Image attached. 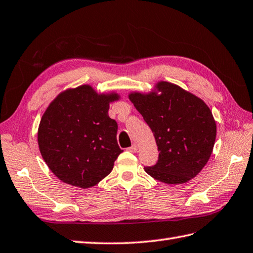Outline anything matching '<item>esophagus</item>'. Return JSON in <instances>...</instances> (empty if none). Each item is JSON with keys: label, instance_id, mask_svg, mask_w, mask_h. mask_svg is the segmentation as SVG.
Segmentation results:
<instances>
[{"label": "esophagus", "instance_id": "esophagus-1", "mask_svg": "<svg viewBox=\"0 0 253 253\" xmlns=\"http://www.w3.org/2000/svg\"><path fill=\"white\" fill-rule=\"evenodd\" d=\"M128 151H131V153H135V151H137V146L135 144H133L131 147L127 148Z\"/></svg>", "mask_w": 253, "mask_h": 253}]
</instances>
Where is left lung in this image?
<instances>
[{
  "label": "left lung",
  "instance_id": "8db88e82",
  "mask_svg": "<svg viewBox=\"0 0 253 253\" xmlns=\"http://www.w3.org/2000/svg\"><path fill=\"white\" fill-rule=\"evenodd\" d=\"M157 89L160 94L128 96L158 146V161L144 170L167 184L186 183L210 158L216 136L215 121L204 100L175 84L159 82Z\"/></svg>",
  "mask_w": 253,
  "mask_h": 253
}]
</instances>
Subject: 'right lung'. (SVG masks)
Listing matches in <instances>:
<instances>
[{
	"label": "right lung",
	"instance_id": "obj_1",
	"mask_svg": "<svg viewBox=\"0 0 253 253\" xmlns=\"http://www.w3.org/2000/svg\"><path fill=\"white\" fill-rule=\"evenodd\" d=\"M117 94H97L89 85L60 93L41 119L38 143L44 161L60 181L81 188L111 172L122 153L118 125L108 116Z\"/></svg>",
	"mask_w": 253,
	"mask_h": 253
}]
</instances>
